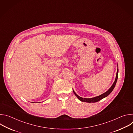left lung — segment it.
<instances>
[{
  "mask_svg": "<svg viewBox=\"0 0 133 133\" xmlns=\"http://www.w3.org/2000/svg\"><path fill=\"white\" fill-rule=\"evenodd\" d=\"M118 69H117V74H116V78H115V82H114L113 84L112 85V86L110 87V88L106 91L105 92V93L101 95L98 96H97V97H94V98H82V97H81L80 96H78L76 94V92L73 90V92L74 93V94L76 96H77V97L82 102H86V103H95V102H97L99 101H101V99H102L103 98L107 97L108 95H109L110 94V92L112 91V90L114 89V88L115 85H116V82H117V78H118Z\"/></svg>",
  "mask_w": 133,
  "mask_h": 133,
  "instance_id": "left-lung-1",
  "label": "left lung"
}]
</instances>
